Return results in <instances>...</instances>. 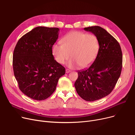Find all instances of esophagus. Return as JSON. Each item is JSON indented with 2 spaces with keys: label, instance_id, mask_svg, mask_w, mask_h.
<instances>
[{
  "label": "esophagus",
  "instance_id": "esophagus-1",
  "mask_svg": "<svg viewBox=\"0 0 135 135\" xmlns=\"http://www.w3.org/2000/svg\"><path fill=\"white\" fill-rule=\"evenodd\" d=\"M69 72H70V70H69V69H66V73H69Z\"/></svg>",
  "mask_w": 135,
  "mask_h": 135
}]
</instances>
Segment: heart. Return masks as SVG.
Segmentation results:
<instances>
[{"label":"heart","mask_w":135,"mask_h":135,"mask_svg":"<svg viewBox=\"0 0 135 135\" xmlns=\"http://www.w3.org/2000/svg\"><path fill=\"white\" fill-rule=\"evenodd\" d=\"M62 44H54L52 52L55 60L60 64L67 63L69 68L79 66L81 68L90 66L95 60L100 49L98 38L93 34H86L80 31H73L61 40Z\"/></svg>","instance_id":"obj_1"}]
</instances>
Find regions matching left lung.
Masks as SVG:
<instances>
[{"label":"left lung","mask_w":135,"mask_h":135,"mask_svg":"<svg viewBox=\"0 0 135 135\" xmlns=\"http://www.w3.org/2000/svg\"><path fill=\"white\" fill-rule=\"evenodd\" d=\"M93 33L100 42L95 61L86 69L79 70L74 86L78 94L86 101H95L108 95L121 74L123 55L118 41L100 26L84 28Z\"/></svg>","instance_id":"8db88e82"}]
</instances>
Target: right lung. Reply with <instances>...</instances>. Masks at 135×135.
<instances>
[{
	"mask_svg": "<svg viewBox=\"0 0 135 135\" xmlns=\"http://www.w3.org/2000/svg\"><path fill=\"white\" fill-rule=\"evenodd\" d=\"M58 28L37 27L18 41L13 54L14 75L22 93L35 100H44L55 91L65 68L54 59L52 46Z\"/></svg>",
	"mask_w": 135,
	"mask_h": 135,
	"instance_id": "1",
	"label": "right lung"
}]
</instances>
